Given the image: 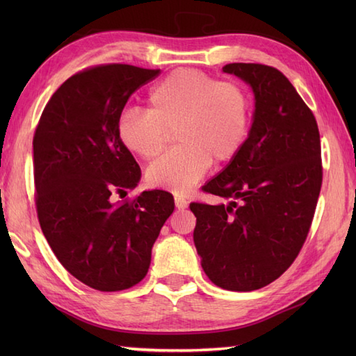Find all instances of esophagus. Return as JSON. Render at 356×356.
<instances>
[{
  "instance_id": "1",
  "label": "esophagus",
  "mask_w": 356,
  "mask_h": 356,
  "mask_svg": "<svg viewBox=\"0 0 356 356\" xmlns=\"http://www.w3.org/2000/svg\"><path fill=\"white\" fill-rule=\"evenodd\" d=\"M174 203H176L177 209H185L188 207V202L184 197H180V195H176V197H174Z\"/></svg>"
}]
</instances>
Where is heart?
Listing matches in <instances>:
<instances>
[{
    "mask_svg": "<svg viewBox=\"0 0 356 356\" xmlns=\"http://www.w3.org/2000/svg\"><path fill=\"white\" fill-rule=\"evenodd\" d=\"M249 125L251 101L243 87L179 69L149 90L145 111L127 110L119 116L116 134L125 149L149 161L163 149L168 131L176 130L180 147L148 166L147 182L185 194L205 176L211 162L226 165L241 153Z\"/></svg>",
    "mask_w": 356,
    "mask_h": 356,
    "instance_id": "obj_1",
    "label": "heart"
}]
</instances>
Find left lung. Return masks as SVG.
Instances as JSON below:
<instances>
[{
	"mask_svg": "<svg viewBox=\"0 0 356 356\" xmlns=\"http://www.w3.org/2000/svg\"><path fill=\"white\" fill-rule=\"evenodd\" d=\"M252 87L246 145L202 190L229 205L193 202L194 245L208 278L249 292L274 282L297 259L323 182L318 125L284 74L263 64L223 67Z\"/></svg>",
	"mask_w": 356,
	"mask_h": 356,
	"instance_id": "8db88e82",
	"label": "left lung"
}]
</instances>
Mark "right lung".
Wrapping results in <instances>:
<instances>
[{
	"instance_id": "obj_1",
	"label": "right lung",
	"mask_w": 356,
	"mask_h": 356,
	"mask_svg": "<svg viewBox=\"0 0 356 356\" xmlns=\"http://www.w3.org/2000/svg\"><path fill=\"white\" fill-rule=\"evenodd\" d=\"M159 73L104 64L73 74L50 97L33 136L44 237L63 266L96 291H124L147 275L151 248L174 211L172 195L162 190L111 200L140 179L118 139V119L128 97Z\"/></svg>"
}]
</instances>
